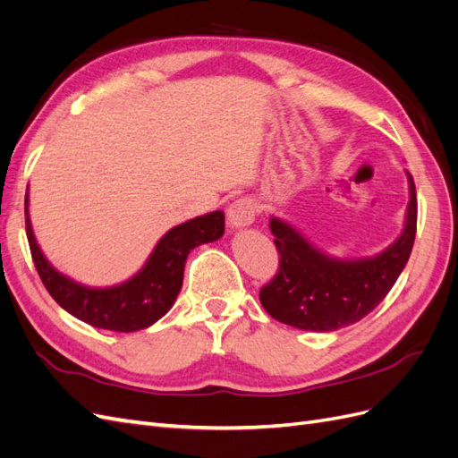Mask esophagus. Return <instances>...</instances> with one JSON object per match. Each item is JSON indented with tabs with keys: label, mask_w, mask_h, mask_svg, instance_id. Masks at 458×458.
<instances>
[{
	"label": "esophagus",
	"mask_w": 458,
	"mask_h": 458,
	"mask_svg": "<svg viewBox=\"0 0 458 458\" xmlns=\"http://www.w3.org/2000/svg\"><path fill=\"white\" fill-rule=\"evenodd\" d=\"M256 206L250 199H237L227 208V224L231 229H244L254 221Z\"/></svg>",
	"instance_id": "34e87169"
}]
</instances>
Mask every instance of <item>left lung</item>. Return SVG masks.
Instances as JSON below:
<instances>
[{
	"mask_svg": "<svg viewBox=\"0 0 458 458\" xmlns=\"http://www.w3.org/2000/svg\"><path fill=\"white\" fill-rule=\"evenodd\" d=\"M407 174L409 204L399 237L382 252L336 258L317 248L288 221L271 216L281 263L275 279L259 290V301L273 318L313 332H332L361 321L390 293L405 269L417 234V191Z\"/></svg>",
	"mask_w": 458,
	"mask_h": 458,
	"instance_id": "left-lung-1",
	"label": "left lung"
}]
</instances>
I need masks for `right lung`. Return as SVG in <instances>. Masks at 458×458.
Here are the masks:
<instances>
[{
	"instance_id": "1",
	"label": "right lung",
	"mask_w": 458,
	"mask_h": 458,
	"mask_svg": "<svg viewBox=\"0 0 458 458\" xmlns=\"http://www.w3.org/2000/svg\"><path fill=\"white\" fill-rule=\"evenodd\" d=\"M26 234L41 283L59 306L95 328L135 332L148 328L174 306L183 284L185 261L192 248L224 237L225 214L221 210L192 217L172 227L152 248L143 267L113 286H89L61 273L46 258L32 229L26 191Z\"/></svg>"
}]
</instances>
